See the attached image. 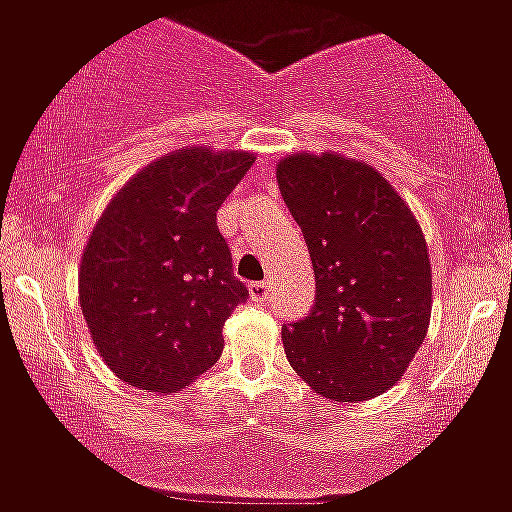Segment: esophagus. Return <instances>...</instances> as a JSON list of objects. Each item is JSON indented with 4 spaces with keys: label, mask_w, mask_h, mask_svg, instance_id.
Masks as SVG:
<instances>
[{
    "label": "esophagus",
    "mask_w": 512,
    "mask_h": 512,
    "mask_svg": "<svg viewBox=\"0 0 512 512\" xmlns=\"http://www.w3.org/2000/svg\"><path fill=\"white\" fill-rule=\"evenodd\" d=\"M247 290H250L252 300H265L270 285H267V283H250V285H247Z\"/></svg>",
    "instance_id": "1"
}]
</instances>
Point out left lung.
I'll return each instance as SVG.
<instances>
[{
    "label": "left lung",
    "mask_w": 512,
    "mask_h": 512,
    "mask_svg": "<svg viewBox=\"0 0 512 512\" xmlns=\"http://www.w3.org/2000/svg\"><path fill=\"white\" fill-rule=\"evenodd\" d=\"M278 186L315 272V305L283 326L295 374L331 401L374 399L427 338L432 265L424 232L366 161L326 151L278 161Z\"/></svg>",
    "instance_id": "left-lung-1"
}]
</instances>
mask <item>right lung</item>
I'll return each mask as SVG.
<instances>
[{"label": "right lung", "instance_id": "obj_1", "mask_svg": "<svg viewBox=\"0 0 512 512\" xmlns=\"http://www.w3.org/2000/svg\"><path fill=\"white\" fill-rule=\"evenodd\" d=\"M250 151L189 146L133 174L95 222L78 267L80 310L105 366L136 389L176 394L222 356L247 300L217 209Z\"/></svg>", "mask_w": 512, "mask_h": 512}]
</instances>
